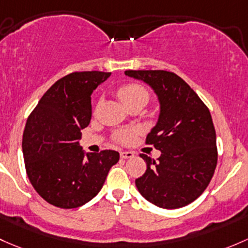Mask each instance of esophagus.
Wrapping results in <instances>:
<instances>
[{
    "instance_id": "34e87169",
    "label": "esophagus",
    "mask_w": 248,
    "mask_h": 248,
    "mask_svg": "<svg viewBox=\"0 0 248 248\" xmlns=\"http://www.w3.org/2000/svg\"><path fill=\"white\" fill-rule=\"evenodd\" d=\"M120 157L122 159H129L134 157V153L131 152V151H121V152H120Z\"/></svg>"
}]
</instances>
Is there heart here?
<instances>
[{"label":"heart","instance_id":"obj_1","mask_svg":"<svg viewBox=\"0 0 248 248\" xmlns=\"http://www.w3.org/2000/svg\"><path fill=\"white\" fill-rule=\"evenodd\" d=\"M117 95H119L120 100L124 102V104L131 102V101L135 100V98L141 97L147 100L148 97L147 90L142 85L137 84V83H131V84H126L124 87H121L117 90ZM139 128L122 129V131L115 133L114 139H115V141L120 142V144H129V142H132L135 139V137L139 134Z\"/></svg>","mask_w":248,"mask_h":248}]
</instances>
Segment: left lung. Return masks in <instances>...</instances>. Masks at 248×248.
Returning a JSON list of instances; mask_svg holds the SVG:
<instances>
[{
	"mask_svg": "<svg viewBox=\"0 0 248 248\" xmlns=\"http://www.w3.org/2000/svg\"><path fill=\"white\" fill-rule=\"evenodd\" d=\"M157 93L160 114L146 144L161 152L158 160L140 155L146 172L135 186L148 202L177 209L207 189L217 164L216 133L208 107L176 74L164 70H127Z\"/></svg>",
	"mask_w": 248,
	"mask_h": 248,
	"instance_id": "obj_1",
	"label": "left lung"
}]
</instances>
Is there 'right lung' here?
Segmentation results:
<instances>
[{
	"instance_id": "right-lung-1",
	"label": "right lung",
	"mask_w": 248,
	"mask_h": 248,
	"mask_svg": "<svg viewBox=\"0 0 248 248\" xmlns=\"http://www.w3.org/2000/svg\"><path fill=\"white\" fill-rule=\"evenodd\" d=\"M110 72H72L44 93L26 122L22 152L35 191L62 209L85 204L102 189L119 161L116 151L87 153L79 146L93 114L91 93Z\"/></svg>"
}]
</instances>
